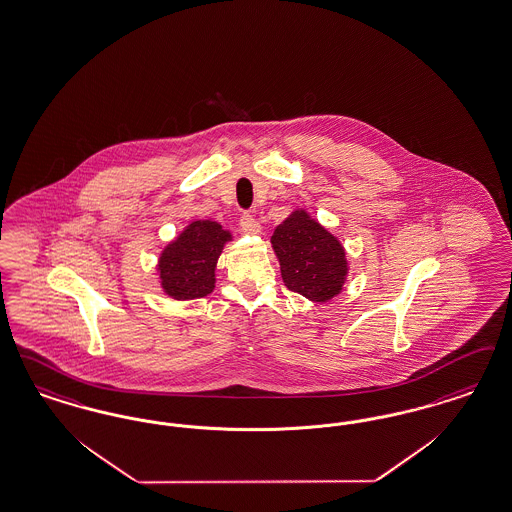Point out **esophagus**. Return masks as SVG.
Returning <instances> with one entry per match:
<instances>
[{"mask_svg":"<svg viewBox=\"0 0 512 512\" xmlns=\"http://www.w3.org/2000/svg\"><path fill=\"white\" fill-rule=\"evenodd\" d=\"M240 228H242V232H246V234H259V232H261V225H259V221H257L253 215H249V213H244V215H242V219H240Z\"/></svg>","mask_w":512,"mask_h":512,"instance_id":"34e87169","label":"esophagus"}]
</instances>
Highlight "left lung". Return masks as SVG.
<instances>
[{
    "label": "left lung",
    "instance_id": "1",
    "mask_svg": "<svg viewBox=\"0 0 512 512\" xmlns=\"http://www.w3.org/2000/svg\"><path fill=\"white\" fill-rule=\"evenodd\" d=\"M270 242L287 289L316 303L341 293L348 274L345 247L305 209L276 226Z\"/></svg>",
    "mask_w": 512,
    "mask_h": 512
}]
</instances>
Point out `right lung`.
<instances>
[{
    "instance_id": "add662e5",
    "label": "right lung",
    "mask_w": 512,
    "mask_h": 512,
    "mask_svg": "<svg viewBox=\"0 0 512 512\" xmlns=\"http://www.w3.org/2000/svg\"><path fill=\"white\" fill-rule=\"evenodd\" d=\"M232 236L215 221H192L165 246L158 274L165 293L177 301L205 297L215 289V266Z\"/></svg>"
}]
</instances>
